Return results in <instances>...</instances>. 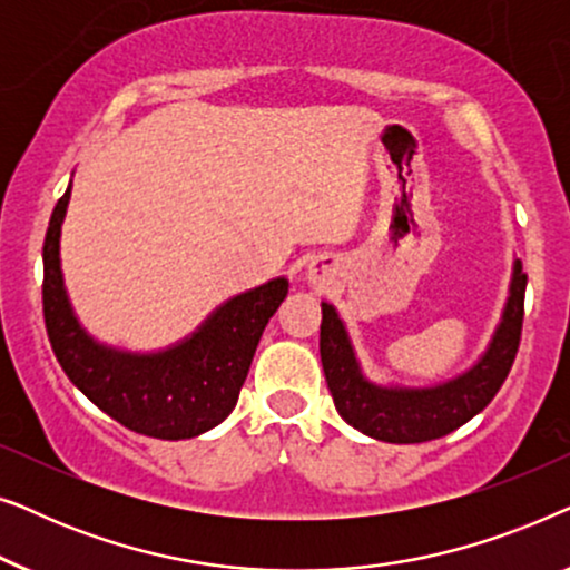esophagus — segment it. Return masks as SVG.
Listing matches in <instances>:
<instances>
[{"instance_id":"obj_1","label":"esophagus","mask_w":570,"mask_h":570,"mask_svg":"<svg viewBox=\"0 0 570 570\" xmlns=\"http://www.w3.org/2000/svg\"><path fill=\"white\" fill-rule=\"evenodd\" d=\"M308 279H314V283H326L330 279V267H326V262L316 259L308 264Z\"/></svg>"}]
</instances>
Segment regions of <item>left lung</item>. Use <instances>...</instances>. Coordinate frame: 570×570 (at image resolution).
Returning a JSON list of instances; mask_svg holds the SVG:
<instances>
[{
  "mask_svg": "<svg viewBox=\"0 0 570 570\" xmlns=\"http://www.w3.org/2000/svg\"><path fill=\"white\" fill-rule=\"evenodd\" d=\"M524 293L527 275L517 259L509 301L485 353L462 376L425 389L379 386L365 379L337 308L322 303L318 353L342 420L355 431L386 443H423L462 428L488 407L509 376L524 322Z\"/></svg>",
  "mask_w": 570,
  "mask_h": 570,
  "instance_id": "obj_1",
  "label": "left lung"
}]
</instances>
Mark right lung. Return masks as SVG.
I'll use <instances>...</instances> for the list:
<instances>
[{
  "label": "right lung",
  "instance_id": "right-lung-1",
  "mask_svg": "<svg viewBox=\"0 0 570 570\" xmlns=\"http://www.w3.org/2000/svg\"><path fill=\"white\" fill-rule=\"evenodd\" d=\"M67 205L69 189L53 207L43 240V318L69 381L116 423L150 439H194L223 423L236 407L264 326L285 301L287 279H269L225 301L191 337L160 353L100 345L77 322L61 277Z\"/></svg>",
  "mask_w": 570,
  "mask_h": 570
}]
</instances>
